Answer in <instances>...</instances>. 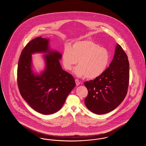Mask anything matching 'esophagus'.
Listing matches in <instances>:
<instances>
[{"mask_svg":"<svg viewBox=\"0 0 146 146\" xmlns=\"http://www.w3.org/2000/svg\"><path fill=\"white\" fill-rule=\"evenodd\" d=\"M75 82H76V86H78V85H80V82L78 80H77V79H76L75 80Z\"/></svg>","mask_w":146,"mask_h":146,"instance_id":"34e87169","label":"esophagus"}]
</instances>
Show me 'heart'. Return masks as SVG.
<instances>
[{
    "mask_svg": "<svg viewBox=\"0 0 146 146\" xmlns=\"http://www.w3.org/2000/svg\"><path fill=\"white\" fill-rule=\"evenodd\" d=\"M62 61L64 68L68 71L78 62L79 65L74 70L76 76L94 79L102 75L107 68L110 54L107 49L92 40H85L74 42L71 47L66 45Z\"/></svg>",
    "mask_w": 146,
    "mask_h": 146,
    "instance_id": "heart-1",
    "label": "heart"
}]
</instances>
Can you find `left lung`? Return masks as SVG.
Returning a JSON list of instances; mask_svg holds the SVG:
<instances>
[{
  "instance_id": "1",
  "label": "left lung",
  "mask_w": 146,
  "mask_h": 146,
  "mask_svg": "<svg viewBox=\"0 0 146 146\" xmlns=\"http://www.w3.org/2000/svg\"><path fill=\"white\" fill-rule=\"evenodd\" d=\"M129 82V62L121 46L117 44L108 68L93 80L85 82L88 95L85 104L95 114H103L115 109L124 100Z\"/></svg>"
}]
</instances>
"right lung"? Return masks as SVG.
Returning <instances> with one entry per match:
<instances>
[{
    "mask_svg": "<svg viewBox=\"0 0 146 146\" xmlns=\"http://www.w3.org/2000/svg\"><path fill=\"white\" fill-rule=\"evenodd\" d=\"M43 53L46 67L40 74L33 70L31 55ZM62 54L50 48L49 39L37 37L21 52L17 84L22 97L35 111L42 114L58 111L76 86L73 76L62 70Z\"/></svg>",
    "mask_w": 146,
    "mask_h": 146,
    "instance_id": "obj_1",
    "label": "right lung"
}]
</instances>
